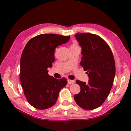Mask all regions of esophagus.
<instances>
[{
	"label": "esophagus",
	"mask_w": 131,
	"mask_h": 131,
	"mask_svg": "<svg viewBox=\"0 0 131 131\" xmlns=\"http://www.w3.org/2000/svg\"><path fill=\"white\" fill-rule=\"evenodd\" d=\"M68 84H74V83H75V80H70V79H69V80H68Z\"/></svg>",
	"instance_id": "1"
}]
</instances>
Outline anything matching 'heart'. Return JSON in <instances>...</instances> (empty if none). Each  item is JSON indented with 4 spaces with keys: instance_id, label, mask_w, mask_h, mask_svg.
Returning a JSON list of instances; mask_svg holds the SVG:
<instances>
[{
    "instance_id": "b5f03b06",
    "label": "heart",
    "mask_w": 131,
    "mask_h": 131,
    "mask_svg": "<svg viewBox=\"0 0 131 131\" xmlns=\"http://www.w3.org/2000/svg\"><path fill=\"white\" fill-rule=\"evenodd\" d=\"M77 46V44L76 43H74L73 44H72L71 45V46Z\"/></svg>"
}]
</instances>
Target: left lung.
Segmentation results:
<instances>
[{
	"mask_svg": "<svg viewBox=\"0 0 131 131\" xmlns=\"http://www.w3.org/2000/svg\"><path fill=\"white\" fill-rule=\"evenodd\" d=\"M75 37L82 49L80 63L87 71L90 80L88 83L77 80L80 91L74 98L83 109L93 110L105 102L112 89L115 74L114 58L110 47L99 36L78 32Z\"/></svg>",
	"mask_w": 131,
	"mask_h": 131,
	"instance_id": "1",
	"label": "left lung"
}]
</instances>
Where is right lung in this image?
Masks as SVG:
<instances>
[{
    "mask_svg": "<svg viewBox=\"0 0 131 131\" xmlns=\"http://www.w3.org/2000/svg\"><path fill=\"white\" fill-rule=\"evenodd\" d=\"M70 36L44 34L31 39L22 53L20 81L27 101L39 110L47 109L56 102L60 90L68 83L48 74L54 61L55 48L67 43Z\"/></svg>",
    "mask_w": 131,
    "mask_h": 131,
    "instance_id": "obj_1",
    "label": "right lung"
}]
</instances>
